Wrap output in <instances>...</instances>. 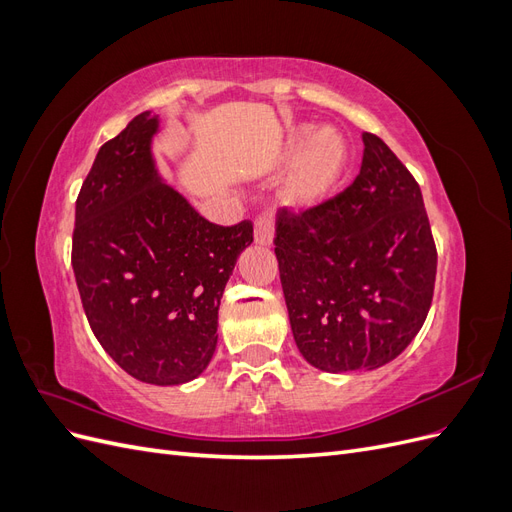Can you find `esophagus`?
<instances>
[{
  "instance_id": "34e87169",
  "label": "esophagus",
  "mask_w": 512,
  "mask_h": 512,
  "mask_svg": "<svg viewBox=\"0 0 512 512\" xmlns=\"http://www.w3.org/2000/svg\"><path fill=\"white\" fill-rule=\"evenodd\" d=\"M273 232H275V222L271 213H262L256 218L254 224V239L258 245H271L273 243Z\"/></svg>"
}]
</instances>
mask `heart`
I'll list each match as a JSON object with an SVG mask.
<instances>
[{
    "label": "heart",
    "mask_w": 512,
    "mask_h": 512,
    "mask_svg": "<svg viewBox=\"0 0 512 512\" xmlns=\"http://www.w3.org/2000/svg\"><path fill=\"white\" fill-rule=\"evenodd\" d=\"M286 156L294 162L284 188L286 203L292 207H314L327 200L348 166V145L333 128L314 134L301 126L288 134Z\"/></svg>",
    "instance_id": "b5f03b06"
}]
</instances>
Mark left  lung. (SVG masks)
Returning a JSON list of instances; mask_svg holds the SVG:
<instances>
[{
    "mask_svg": "<svg viewBox=\"0 0 512 512\" xmlns=\"http://www.w3.org/2000/svg\"><path fill=\"white\" fill-rule=\"evenodd\" d=\"M331 200L280 209L275 256L303 359L329 374L378 369L408 348L429 314L438 252L423 194L376 134Z\"/></svg>",
    "mask_w": 512,
    "mask_h": 512,
    "instance_id": "obj_1",
    "label": "left lung"
}]
</instances>
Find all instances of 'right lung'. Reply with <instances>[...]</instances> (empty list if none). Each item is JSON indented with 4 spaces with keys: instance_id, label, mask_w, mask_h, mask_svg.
<instances>
[{
    "instance_id": "right-lung-1",
    "label": "right lung",
    "mask_w": 512,
    "mask_h": 512,
    "mask_svg": "<svg viewBox=\"0 0 512 512\" xmlns=\"http://www.w3.org/2000/svg\"><path fill=\"white\" fill-rule=\"evenodd\" d=\"M158 115H136L104 143L79 198L72 269L89 327L136 380L198 378L218 346V309L239 254L254 241L243 220H205L153 160Z\"/></svg>"
}]
</instances>
